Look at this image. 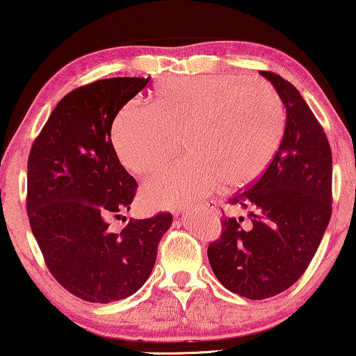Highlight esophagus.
<instances>
[{
	"label": "esophagus",
	"instance_id": "34e87169",
	"mask_svg": "<svg viewBox=\"0 0 356 356\" xmlns=\"http://www.w3.org/2000/svg\"><path fill=\"white\" fill-rule=\"evenodd\" d=\"M202 207H206V209H211V211H216L217 209V202L213 201V199H211V201H206L202 204Z\"/></svg>",
	"mask_w": 356,
	"mask_h": 356
}]
</instances>
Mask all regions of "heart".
<instances>
[{
	"label": "heart",
	"mask_w": 356,
	"mask_h": 356,
	"mask_svg": "<svg viewBox=\"0 0 356 356\" xmlns=\"http://www.w3.org/2000/svg\"><path fill=\"white\" fill-rule=\"evenodd\" d=\"M285 128V106L264 82L243 76L170 77L152 105L129 102L111 140L129 172L147 175L181 147L189 155L144 183L150 207H186L220 188L243 186L274 157Z\"/></svg>",
	"instance_id": "obj_1"
}]
</instances>
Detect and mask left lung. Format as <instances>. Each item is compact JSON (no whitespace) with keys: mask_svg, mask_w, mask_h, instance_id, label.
I'll use <instances>...</instances> for the list:
<instances>
[{"mask_svg":"<svg viewBox=\"0 0 356 356\" xmlns=\"http://www.w3.org/2000/svg\"><path fill=\"white\" fill-rule=\"evenodd\" d=\"M261 74L285 105L284 138L266 172L230 199L250 209V225L222 217V235L207 248L220 284L250 300L279 295L305 274L332 213V152L323 126L293 84Z\"/></svg>","mask_w":356,"mask_h":356,"instance_id":"left-lung-1","label":"left lung"}]
</instances>
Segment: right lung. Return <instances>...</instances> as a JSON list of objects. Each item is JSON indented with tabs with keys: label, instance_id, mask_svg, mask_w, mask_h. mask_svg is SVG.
I'll return each instance as SVG.
<instances>
[{
	"label": "right lung",
	"instance_id": "add662e5",
	"mask_svg": "<svg viewBox=\"0 0 356 356\" xmlns=\"http://www.w3.org/2000/svg\"><path fill=\"white\" fill-rule=\"evenodd\" d=\"M144 77H110L63 97L27 162V216L48 270L58 284L90 303L136 293L149 279L170 212L110 222L129 211L138 183L111 144L118 111L147 86Z\"/></svg>",
	"mask_w": 356,
	"mask_h": 356
}]
</instances>
